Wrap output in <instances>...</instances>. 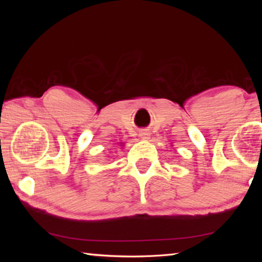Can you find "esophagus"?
I'll use <instances>...</instances> for the list:
<instances>
[{
  "instance_id": "obj_1",
  "label": "esophagus",
  "mask_w": 262,
  "mask_h": 262,
  "mask_svg": "<svg viewBox=\"0 0 262 262\" xmlns=\"http://www.w3.org/2000/svg\"><path fill=\"white\" fill-rule=\"evenodd\" d=\"M142 139H144V140H147V139H149V136H150V134L148 132H142L141 133V135H140Z\"/></svg>"
}]
</instances>
